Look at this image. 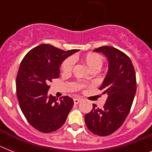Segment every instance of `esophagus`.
Returning <instances> with one entry per match:
<instances>
[{"instance_id": "34e87169", "label": "esophagus", "mask_w": 152, "mask_h": 152, "mask_svg": "<svg viewBox=\"0 0 152 152\" xmlns=\"http://www.w3.org/2000/svg\"><path fill=\"white\" fill-rule=\"evenodd\" d=\"M80 99H78V98H75V99H74V103H75V104H78L79 103H80Z\"/></svg>"}]
</instances>
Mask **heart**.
I'll use <instances>...</instances> for the list:
<instances>
[{"mask_svg": "<svg viewBox=\"0 0 152 152\" xmlns=\"http://www.w3.org/2000/svg\"><path fill=\"white\" fill-rule=\"evenodd\" d=\"M82 60L85 63L86 65L89 68L90 70H92L94 68L100 69L103 64L102 57L100 55L96 54V53L89 52L83 56ZM74 64H75V58L73 57L67 58L66 59L64 60L61 65V72L65 74L70 73L73 69Z\"/></svg>", "mask_w": 152, "mask_h": 152, "instance_id": "1", "label": "heart"}]
</instances>
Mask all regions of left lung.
I'll return each instance as SVG.
<instances>
[{
	"label": "left lung",
	"mask_w": 152,
	"mask_h": 152,
	"mask_svg": "<svg viewBox=\"0 0 152 152\" xmlns=\"http://www.w3.org/2000/svg\"><path fill=\"white\" fill-rule=\"evenodd\" d=\"M94 52H101L108 60V72L99 88L107 94V99L102 109L93 104L84 119L93 133L107 136L116 131L128 116L136 92V77L132 62L122 51L102 46Z\"/></svg>",
	"instance_id": "1"
}]
</instances>
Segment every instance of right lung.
<instances>
[{
    "instance_id": "add662e5",
    "label": "right lung",
    "mask_w": 152,
    "mask_h": 152,
    "mask_svg": "<svg viewBox=\"0 0 152 152\" xmlns=\"http://www.w3.org/2000/svg\"><path fill=\"white\" fill-rule=\"evenodd\" d=\"M78 51L65 52L42 44L31 49L21 61L16 80L17 99L29 124L42 132L61 128L73 107L72 98L64 96L58 100L48 91L49 82L59 77L62 61Z\"/></svg>"
}]
</instances>
